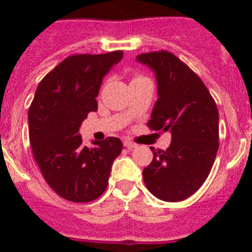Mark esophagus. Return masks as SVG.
<instances>
[{
  "label": "esophagus",
  "instance_id": "1",
  "mask_svg": "<svg viewBox=\"0 0 252 252\" xmlns=\"http://www.w3.org/2000/svg\"><path fill=\"white\" fill-rule=\"evenodd\" d=\"M124 146L125 148H127V149H133V148H136V144H135V142H132L131 141V140H125L124 141Z\"/></svg>",
  "mask_w": 252,
  "mask_h": 252
}]
</instances>
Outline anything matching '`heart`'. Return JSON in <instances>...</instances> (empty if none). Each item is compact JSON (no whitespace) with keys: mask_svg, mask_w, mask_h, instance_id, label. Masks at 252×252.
<instances>
[{"mask_svg":"<svg viewBox=\"0 0 252 252\" xmlns=\"http://www.w3.org/2000/svg\"><path fill=\"white\" fill-rule=\"evenodd\" d=\"M136 78H141V75H135V77H133V79H136Z\"/></svg>","mask_w":252,"mask_h":252,"instance_id":"1","label":"heart"}]
</instances>
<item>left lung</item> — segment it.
Here are the masks:
<instances>
[{"mask_svg":"<svg viewBox=\"0 0 252 252\" xmlns=\"http://www.w3.org/2000/svg\"><path fill=\"white\" fill-rule=\"evenodd\" d=\"M155 72L158 98L148 127L170 132L166 150L155 151L142 171L146 188L166 202L184 201L201 188L217 155L218 110L202 79L173 53L137 55Z\"/></svg>","mask_w":252,"mask_h":252,"instance_id":"8db88e82","label":"left lung"}]
</instances>
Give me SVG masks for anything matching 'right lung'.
<instances>
[{"mask_svg":"<svg viewBox=\"0 0 252 252\" xmlns=\"http://www.w3.org/2000/svg\"><path fill=\"white\" fill-rule=\"evenodd\" d=\"M124 51L73 54L41 79L29 108L32 155L53 190L66 201L87 203L103 194L111 166L122 150L117 137L82 144L79 127L97 111L102 79Z\"/></svg>","mask_w":252,"mask_h":252,"instance_id":"add662e5","label":"right lung"}]
</instances>
